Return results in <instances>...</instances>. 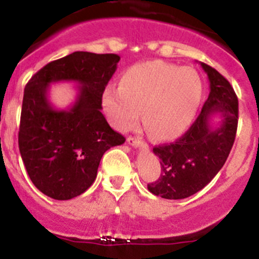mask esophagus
<instances>
[{
  "mask_svg": "<svg viewBox=\"0 0 259 259\" xmlns=\"http://www.w3.org/2000/svg\"><path fill=\"white\" fill-rule=\"evenodd\" d=\"M127 142L131 146H135V148H141V146H144V144H142L141 140H140L139 137H127Z\"/></svg>",
  "mask_w": 259,
  "mask_h": 259,
  "instance_id": "obj_1",
  "label": "esophagus"
}]
</instances>
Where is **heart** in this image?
Here are the masks:
<instances>
[{"label":"heart","mask_w":259,"mask_h":259,"mask_svg":"<svg viewBox=\"0 0 259 259\" xmlns=\"http://www.w3.org/2000/svg\"><path fill=\"white\" fill-rule=\"evenodd\" d=\"M201 96L203 84L196 70L154 60L125 70L119 89L104 91L103 108L120 131L134 128L142 110V123L150 136L167 141L193 124Z\"/></svg>","instance_id":"b5f03b06"}]
</instances>
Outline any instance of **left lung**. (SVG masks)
I'll return each instance as SVG.
<instances>
[{
	"instance_id": "obj_1",
	"label": "left lung",
	"mask_w": 259,
	"mask_h": 259,
	"mask_svg": "<svg viewBox=\"0 0 259 259\" xmlns=\"http://www.w3.org/2000/svg\"><path fill=\"white\" fill-rule=\"evenodd\" d=\"M200 65L208 75L210 91L199 117L176 142L153 149L160 159L162 175L148 189L160 198L177 200L200 191L224 167L234 145L238 97L224 75L207 64Z\"/></svg>"
}]
</instances>
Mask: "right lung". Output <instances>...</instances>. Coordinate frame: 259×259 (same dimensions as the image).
Listing matches in <instances>:
<instances>
[{
  "mask_svg": "<svg viewBox=\"0 0 259 259\" xmlns=\"http://www.w3.org/2000/svg\"><path fill=\"white\" fill-rule=\"evenodd\" d=\"M119 60L115 54L75 51L45 65L27 83L19 150L30 180L45 195L69 200L84 193L104 153L125 141L101 113L103 94ZM56 81L78 86L68 109L49 103V84Z\"/></svg>",
  "mask_w": 259,
  "mask_h": 259,
  "instance_id": "add662e5",
  "label": "right lung"
}]
</instances>
